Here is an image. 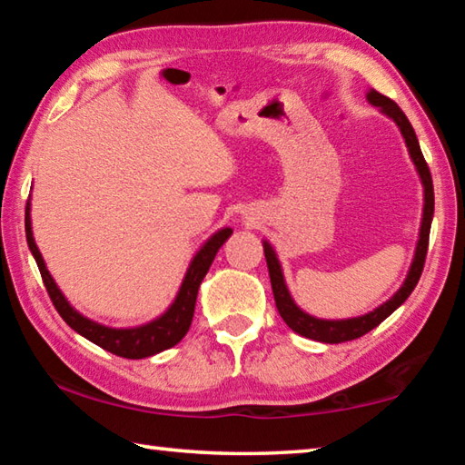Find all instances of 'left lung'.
Returning a JSON list of instances; mask_svg holds the SVG:
<instances>
[{
    "label": "left lung",
    "mask_w": 465,
    "mask_h": 465,
    "mask_svg": "<svg viewBox=\"0 0 465 465\" xmlns=\"http://www.w3.org/2000/svg\"><path fill=\"white\" fill-rule=\"evenodd\" d=\"M367 100L369 104H373L381 110L385 116L398 124L400 133L406 141L408 153H411L416 172H419L420 183L424 188V207H422V222H420V233H419V243H416V252L411 264V271H408L406 279L402 282L396 293H393L388 302L381 303L380 308H375L373 312L365 313V316L359 318H349V320H322L316 316H310L305 313L299 305L293 302L289 289L285 285V277H282L281 271V262L277 254L269 242H262L264 246V256H266V264H269V274H271V285H272V295H274V303H277V310L281 313V318L285 320V324L293 330V332L302 334L305 338H312V341L318 342H326V344H338V342H346V341H355V338H361L367 334L369 330H373L375 326H380L381 322L390 316V313L396 312L400 305H402L419 282L420 274H422V266H424V258H427V248H429V233H430V222H432V213H435V193H432V178H430V170L424 162V155L420 152L419 139H416V133L412 129L411 121L406 119V114L402 113L396 102L390 100L383 94L369 90L367 92Z\"/></svg>",
    "instance_id": "1"
}]
</instances>
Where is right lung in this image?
I'll return each instance as SVG.
<instances>
[{"mask_svg": "<svg viewBox=\"0 0 465 465\" xmlns=\"http://www.w3.org/2000/svg\"><path fill=\"white\" fill-rule=\"evenodd\" d=\"M26 242L28 248L33 252L35 261L41 271V277L49 297L54 305V310L59 312V316L67 322V326H72L77 334L88 338L90 342L102 346V349L119 355L124 359H145L157 355V352L172 349V346L183 341L184 334L191 328V322L194 316V303L196 295H199V287L207 274L211 262H213L219 248L223 246V242L232 235V227H223V230L215 232L211 238L203 243V248L196 252L191 261V266L184 274L183 285H180L178 295L174 303L170 305L166 313H162L160 318L147 322L143 326L137 328H110L102 326L98 322L82 316L80 312L69 305L65 295L61 293L57 282L53 281L51 272L46 271V264L43 261L41 252L36 248V242L33 238V223H30V201L26 203Z\"/></svg>", "mask_w": 465, "mask_h": 465, "instance_id": "obj_1", "label": "right lung"}]
</instances>
